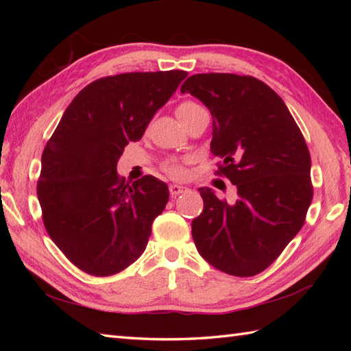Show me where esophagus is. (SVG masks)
Instances as JSON below:
<instances>
[{"instance_id": "1", "label": "esophagus", "mask_w": 351, "mask_h": 351, "mask_svg": "<svg viewBox=\"0 0 351 351\" xmlns=\"http://www.w3.org/2000/svg\"><path fill=\"white\" fill-rule=\"evenodd\" d=\"M185 190H187V189L182 187V185H176V184H171L170 187H169V191H170V196L171 197L181 195V193H184Z\"/></svg>"}]
</instances>
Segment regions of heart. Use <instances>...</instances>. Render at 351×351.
Here are the masks:
<instances>
[{
	"label": "heart",
	"mask_w": 351,
	"mask_h": 351,
	"mask_svg": "<svg viewBox=\"0 0 351 351\" xmlns=\"http://www.w3.org/2000/svg\"><path fill=\"white\" fill-rule=\"evenodd\" d=\"M200 110H205V108L200 106L199 102L193 101V99H185V101L178 104L176 113H178V116H180L181 121L184 122L185 119L190 117L191 114L197 113V111H200ZM162 170H164V173L170 178H173V180H182V178H185V175H187V170H185L184 164L178 160H167L162 164Z\"/></svg>",
	"instance_id": "b5f03b06"
}]
</instances>
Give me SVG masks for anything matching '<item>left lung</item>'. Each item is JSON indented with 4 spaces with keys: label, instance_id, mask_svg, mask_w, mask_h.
I'll return each mask as SVG.
<instances>
[{
    "label": "left lung",
    "instance_id": "obj_1",
    "mask_svg": "<svg viewBox=\"0 0 351 351\" xmlns=\"http://www.w3.org/2000/svg\"><path fill=\"white\" fill-rule=\"evenodd\" d=\"M182 93L213 114L215 175L237 187L228 202L199 189L202 214L191 221L196 249L217 270L250 278L270 267L299 234L314 196L311 155L285 102L250 75L196 73Z\"/></svg>",
    "mask_w": 351,
    "mask_h": 351
}]
</instances>
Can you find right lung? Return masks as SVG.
Returning <instances> with one entry per match:
<instances>
[{"mask_svg":"<svg viewBox=\"0 0 351 351\" xmlns=\"http://www.w3.org/2000/svg\"><path fill=\"white\" fill-rule=\"evenodd\" d=\"M187 75L178 69L96 80L73 98L47 141L37 181L42 220L81 271L121 273L145 252L169 189L151 175L130 185L117 175V160Z\"/></svg>","mask_w":351,"mask_h":351,"instance_id":"add662e5","label":"right lung"}]
</instances>
